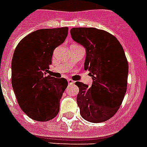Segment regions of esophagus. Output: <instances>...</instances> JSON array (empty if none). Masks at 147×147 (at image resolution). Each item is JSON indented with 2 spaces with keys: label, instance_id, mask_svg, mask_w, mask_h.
I'll return each instance as SVG.
<instances>
[{
  "label": "esophagus",
  "instance_id": "obj_1",
  "mask_svg": "<svg viewBox=\"0 0 147 147\" xmlns=\"http://www.w3.org/2000/svg\"><path fill=\"white\" fill-rule=\"evenodd\" d=\"M68 83H69V84L71 85V84H73L75 83V81H72L71 79H68Z\"/></svg>",
  "mask_w": 147,
  "mask_h": 147
}]
</instances>
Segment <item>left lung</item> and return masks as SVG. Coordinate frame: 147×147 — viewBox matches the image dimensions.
Masks as SVG:
<instances>
[{
	"label": "left lung",
	"instance_id": "1",
	"mask_svg": "<svg viewBox=\"0 0 147 147\" xmlns=\"http://www.w3.org/2000/svg\"><path fill=\"white\" fill-rule=\"evenodd\" d=\"M74 41L86 49L84 69L92 77L91 87L77 81V103L81 117L90 123L114 116L127 90L129 64L123 46L108 32L95 28H73Z\"/></svg>",
	"mask_w": 147,
	"mask_h": 147
}]
</instances>
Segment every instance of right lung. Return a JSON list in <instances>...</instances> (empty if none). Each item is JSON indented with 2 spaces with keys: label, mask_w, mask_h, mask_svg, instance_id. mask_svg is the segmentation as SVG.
Wrapping results in <instances>:
<instances>
[{
  "label": "right lung",
  "mask_w": 147,
  "mask_h": 147,
  "mask_svg": "<svg viewBox=\"0 0 147 147\" xmlns=\"http://www.w3.org/2000/svg\"><path fill=\"white\" fill-rule=\"evenodd\" d=\"M69 28L40 29L19 42L12 59V86L18 105L30 118L45 122L55 118L68 86L66 79L45 76L53 52L68 35Z\"/></svg>",
  "instance_id": "obj_1"
}]
</instances>
